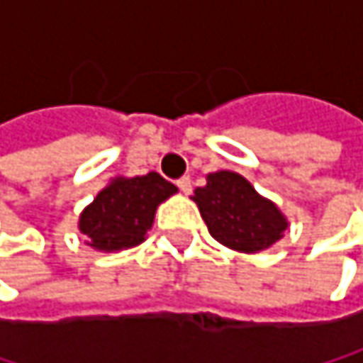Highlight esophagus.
Returning a JSON list of instances; mask_svg holds the SVG:
<instances>
[{
  "mask_svg": "<svg viewBox=\"0 0 363 363\" xmlns=\"http://www.w3.org/2000/svg\"><path fill=\"white\" fill-rule=\"evenodd\" d=\"M177 184H179V189H181L184 195H189V193H191V179H189V177H182V179H179Z\"/></svg>",
  "mask_w": 363,
  "mask_h": 363,
  "instance_id": "esophagus-1",
  "label": "esophagus"
}]
</instances>
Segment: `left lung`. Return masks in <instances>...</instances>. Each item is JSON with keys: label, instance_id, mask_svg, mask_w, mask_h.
Wrapping results in <instances>:
<instances>
[{"label": "left lung", "instance_id": "1", "mask_svg": "<svg viewBox=\"0 0 363 363\" xmlns=\"http://www.w3.org/2000/svg\"><path fill=\"white\" fill-rule=\"evenodd\" d=\"M191 197L210 235L238 252H260L284 238L286 216L267 197L258 195L242 174L220 170L206 177Z\"/></svg>", "mask_w": 363, "mask_h": 363}]
</instances>
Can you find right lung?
<instances>
[{"mask_svg": "<svg viewBox=\"0 0 363 363\" xmlns=\"http://www.w3.org/2000/svg\"><path fill=\"white\" fill-rule=\"evenodd\" d=\"M179 189L157 172L113 179L79 216V231L99 252H117L145 242L155 210Z\"/></svg>", "mask_w": 363, "mask_h": 363, "instance_id": "add662e5", "label": "right lung"}]
</instances>
